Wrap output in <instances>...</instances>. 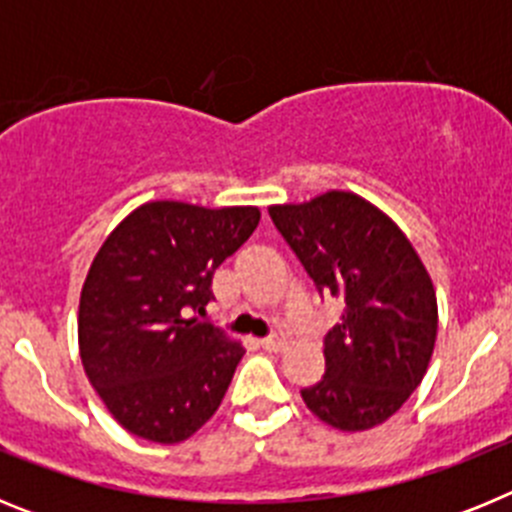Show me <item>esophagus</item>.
I'll return each mask as SVG.
<instances>
[{
    "mask_svg": "<svg viewBox=\"0 0 512 512\" xmlns=\"http://www.w3.org/2000/svg\"><path fill=\"white\" fill-rule=\"evenodd\" d=\"M261 346H264L266 351H282V348L287 346V336H284V333H274V336L269 338H261Z\"/></svg>",
    "mask_w": 512,
    "mask_h": 512,
    "instance_id": "1",
    "label": "esophagus"
}]
</instances>
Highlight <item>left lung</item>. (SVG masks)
Listing matches in <instances>:
<instances>
[{
	"instance_id": "left-lung-1",
	"label": "left lung",
	"mask_w": 512,
	"mask_h": 512,
	"mask_svg": "<svg viewBox=\"0 0 512 512\" xmlns=\"http://www.w3.org/2000/svg\"><path fill=\"white\" fill-rule=\"evenodd\" d=\"M269 215L323 295L343 302L325 336V374L302 390L315 418L369 431L423 382L438 333L431 274L390 215L354 192H330Z\"/></svg>"
}]
</instances>
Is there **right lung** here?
I'll return each mask as SVG.
<instances>
[{
  "label": "right lung",
  "instance_id": "obj_1",
  "mask_svg": "<svg viewBox=\"0 0 512 512\" xmlns=\"http://www.w3.org/2000/svg\"><path fill=\"white\" fill-rule=\"evenodd\" d=\"M259 207L158 200L135 207L94 256L79 300V354L104 408L133 436L179 443L220 408L246 348L187 318Z\"/></svg>",
  "mask_w": 512,
  "mask_h": 512
}]
</instances>
